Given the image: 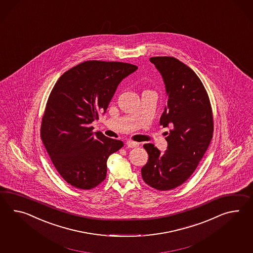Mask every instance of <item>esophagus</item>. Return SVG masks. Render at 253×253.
Returning a JSON list of instances; mask_svg holds the SVG:
<instances>
[{
  "label": "esophagus",
  "instance_id": "34e87169",
  "mask_svg": "<svg viewBox=\"0 0 253 253\" xmlns=\"http://www.w3.org/2000/svg\"><path fill=\"white\" fill-rule=\"evenodd\" d=\"M126 144H127V146H128L129 148H135V147L139 146V143H138V142H131V141H128V142H126Z\"/></svg>",
  "mask_w": 253,
  "mask_h": 253
}]
</instances>
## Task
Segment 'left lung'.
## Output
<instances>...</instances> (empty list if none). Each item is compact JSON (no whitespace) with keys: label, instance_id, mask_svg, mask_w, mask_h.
Listing matches in <instances>:
<instances>
[{"label":"left lung","instance_id":"1","mask_svg":"<svg viewBox=\"0 0 253 253\" xmlns=\"http://www.w3.org/2000/svg\"><path fill=\"white\" fill-rule=\"evenodd\" d=\"M152 62L166 85L167 105L160 118L167 150L161 153L152 143L143 148L149 155L142 168L147 185L166 191L185 183L195 172L213 136L214 124L210 98L197 75L172 56H154Z\"/></svg>","mask_w":253,"mask_h":253}]
</instances>
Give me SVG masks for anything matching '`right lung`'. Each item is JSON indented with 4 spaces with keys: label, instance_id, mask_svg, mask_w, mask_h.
<instances>
[{
    "label": "right lung",
    "instance_id": "1",
    "mask_svg": "<svg viewBox=\"0 0 253 253\" xmlns=\"http://www.w3.org/2000/svg\"><path fill=\"white\" fill-rule=\"evenodd\" d=\"M137 66L89 60L66 71L50 93L41 124V139L63 179L80 189L104 181L107 160L124 142L97 131L90 124L105 113L121 81Z\"/></svg>",
    "mask_w": 253,
    "mask_h": 253
}]
</instances>
